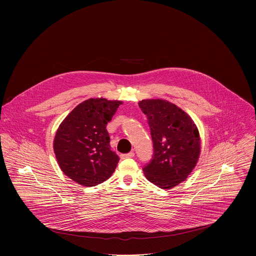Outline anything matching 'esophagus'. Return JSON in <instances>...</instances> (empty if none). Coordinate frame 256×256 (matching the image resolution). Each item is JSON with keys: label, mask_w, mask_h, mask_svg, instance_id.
<instances>
[{"label": "esophagus", "mask_w": 256, "mask_h": 256, "mask_svg": "<svg viewBox=\"0 0 256 256\" xmlns=\"http://www.w3.org/2000/svg\"><path fill=\"white\" fill-rule=\"evenodd\" d=\"M134 152H128V154H120V158L122 159L132 158H134Z\"/></svg>", "instance_id": "34e87169"}]
</instances>
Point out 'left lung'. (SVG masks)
Wrapping results in <instances>:
<instances>
[{
	"label": "left lung",
	"instance_id": "obj_1",
	"mask_svg": "<svg viewBox=\"0 0 256 256\" xmlns=\"http://www.w3.org/2000/svg\"><path fill=\"white\" fill-rule=\"evenodd\" d=\"M139 108L146 116L154 144L152 158L143 168L148 180L162 189L184 182L195 168L200 140L193 120L164 100H143Z\"/></svg>",
	"mask_w": 256,
	"mask_h": 256
}]
</instances>
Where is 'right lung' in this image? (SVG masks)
Masks as SVG:
<instances>
[{"label":"right lung","instance_id":"obj_1","mask_svg":"<svg viewBox=\"0 0 256 256\" xmlns=\"http://www.w3.org/2000/svg\"><path fill=\"white\" fill-rule=\"evenodd\" d=\"M120 100L89 98L74 108L61 122L54 150L62 172L84 186H95L108 180L119 162L110 148L106 126Z\"/></svg>","mask_w":256,"mask_h":256}]
</instances>
